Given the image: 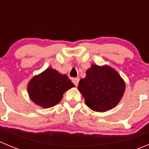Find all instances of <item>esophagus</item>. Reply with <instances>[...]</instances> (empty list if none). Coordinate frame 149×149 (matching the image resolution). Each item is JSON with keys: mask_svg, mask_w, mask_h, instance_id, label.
<instances>
[{"mask_svg": "<svg viewBox=\"0 0 149 149\" xmlns=\"http://www.w3.org/2000/svg\"><path fill=\"white\" fill-rule=\"evenodd\" d=\"M72 82L75 85V86H77L79 83V78H72Z\"/></svg>", "mask_w": 149, "mask_h": 149, "instance_id": "34e87169", "label": "esophagus"}]
</instances>
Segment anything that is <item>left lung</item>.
I'll return each instance as SVG.
<instances>
[{"label": "left lung", "mask_w": 149, "mask_h": 149, "mask_svg": "<svg viewBox=\"0 0 149 149\" xmlns=\"http://www.w3.org/2000/svg\"><path fill=\"white\" fill-rule=\"evenodd\" d=\"M125 89V83L118 72L107 65H92L78 85L86 105L97 112L113 108L122 98Z\"/></svg>", "instance_id": "obj_1"}]
</instances>
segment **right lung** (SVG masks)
Segmentation results:
<instances>
[{
    "label": "right lung",
    "instance_id": "obj_1",
    "mask_svg": "<svg viewBox=\"0 0 149 149\" xmlns=\"http://www.w3.org/2000/svg\"><path fill=\"white\" fill-rule=\"evenodd\" d=\"M74 86L73 83L65 74L48 68L30 81L27 91L34 103L48 108L58 104L63 93Z\"/></svg>",
    "mask_w": 149,
    "mask_h": 149
}]
</instances>
